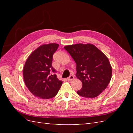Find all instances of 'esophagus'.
Masks as SVG:
<instances>
[{"label":"esophagus","mask_w":133,"mask_h":133,"mask_svg":"<svg viewBox=\"0 0 133 133\" xmlns=\"http://www.w3.org/2000/svg\"><path fill=\"white\" fill-rule=\"evenodd\" d=\"M74 76H73V75H70V76H69V77H68V78H67V79H68V80H71L74 79Z\"/></svg>","instance_id":"1"}]
</instances>
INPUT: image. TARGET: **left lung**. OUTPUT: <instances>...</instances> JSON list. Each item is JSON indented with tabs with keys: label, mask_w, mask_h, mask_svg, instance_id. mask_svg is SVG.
<instances>
[{
	"label": "left lung",
	"mask_w": 133,
	"mask_h": 133,
	"mask_svg": "<svg viewBox=\"0 0 133 133\" xmlns=\"http://www.w3.org/2000/svg\"><path fill=\"white\" fill-rule=\"evenodd\" d=\"M76 64V78L83 86L77 94L94 98L105 90L110 83L112 68L108 58L91 44H76L64 47Z\"/></svg>",
	"instance_id": "8db88e82"
}]
</instances>
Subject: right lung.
<instances>
[{
	"mask_svg": "<svg viewBox=\"0 0 133 133\" xmlns=\"http://www.w3.org/2000/svg\"><path fill=\"white\" fill-rule=\"evenodd\" d=\"M59 44H43L32 52L23 68L24 80L28 89L36 97L43 99L53 98L58 92L63 82L58 79L52 66L53 55Z\"/></svg>",
	"mask_w": 133,
	"mask_h": 133,
	"instance_id": "add662e5",
	"label": "right lung"
}]
</instances>
